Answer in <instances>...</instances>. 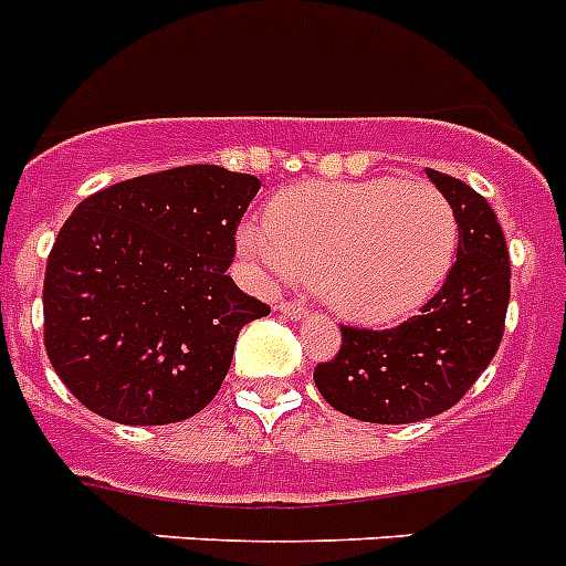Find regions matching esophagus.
I'll list each match as a JSON object with an SVG mask.
<instances>
[{"label": "esophagus", "instance_id": "34e87169", "mask_svg": "<svg viewBox=\"0 0 566 566\" xmlns=\"http://www.w3.org/2000/svg\"><path fill=\"white\" fill-rule=\"evenodd\" d=\"M279 314H282L284 319H293V323H296V319H302L307 311L298 305V302H279Z\"/></svg>", "mask_w": 566, "mask_h": 566}]
</instances>
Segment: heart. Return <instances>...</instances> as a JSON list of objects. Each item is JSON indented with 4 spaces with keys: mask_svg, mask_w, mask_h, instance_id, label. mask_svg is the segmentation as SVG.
<instances>
[{
    "mask_svg": "<svg viewBox=\"0 0 566 566\" xmlns=\"http://www.w3.org/2000/svg\"><path fill=\"white\" fill-rule=\"evenodd\" d=\"M270 227L243 223L238 250L264 275L314 282L363 325L410 316L453 268L459 220L427 179H311L275 197Z\"/></svg>",
    "mask_w": 566,
    "mask_h": 566,
    "instance_id": "b5f03b06",
    "label": "heart"
}]
</instances>
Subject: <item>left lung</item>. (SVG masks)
I'll return each mask as SVG.
<instances>
[{"mask_svg": "<svg viewBox=\"0 0 566 566\" xmlns=\"http://www.w3.org/2000/svg\"><path fill=\"white\" fill-rule=\"evenodd\" d=\"M459 220L457 264L421 314L398 328H343V346L314 384L343 416L410 424L439 416L474 387L503 339L509 250L497 214L462 179L427 168Z\"/></svg>", "mask_w": 566, "mask_h": 566, "instance_id": "1", "label": "left lung"}]
</instances>
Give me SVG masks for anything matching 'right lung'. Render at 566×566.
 Masks as SVG:
<instances>
[{
    "instance_id": "obj_1",
    "label": "right lung",
    "mask_w": 566,
    "mask_h": 566,
    "mask_svg": "<svg viewBox=\"0 0 566 566\" xmlns=\"http://www.w3.org/2000/svg\"><path fill=\"white\" fill-rule=\"evenodd\" d=\"M259 188L252 174L182 165L72 211L45 264V352L86 410L171 424L218 395L241 328L270 314L227 275Z\"/></svg>"
}]
</instances>
